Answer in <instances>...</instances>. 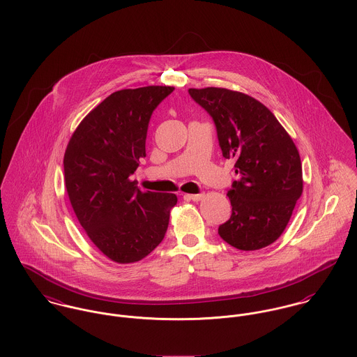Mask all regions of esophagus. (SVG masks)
I'll return each instance as SVG.
<instances>
[{
  "instance_id": "esophagus-1",
  "label": "esophagus",
  "mask_w": 357,
  "mask_h": 357,
  "mask_svg": "<svg viewBox=\"0 0 357 357\" xmlns=\"http://www.w3.org/2000/svg\"><path fill=\"white\" fill-rule=\"evenodd\" d=\"M185 199H192V201H199L204 198V195H185Z\"/></svg>"
}]
</instances>
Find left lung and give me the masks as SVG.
<instances>
[{
	"mask_svg": "<svg viewBox=\"0 0 357 357\" xmlns=\"http://www.w3.org/2000/svg\"><path fill=\"white\" fill-rule=\"evenodd\" d=\"M215 121L223 158L236 160L230 219L219 236L239 250L275 242L303 195L300 153L274 114L256 98L223 87L189 89Z\"/></svg>",
	"mask_w": 357,
	"mask_h": 357,
	"instance_id": "obj_1",
	"label": "left lung"
}]
</instances>
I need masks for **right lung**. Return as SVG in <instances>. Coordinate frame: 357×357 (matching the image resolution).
I'll use <instances>...</instances> for the list:
<instances>
[{
    "label": "right lung",
    "mask_w": 357,
    "mask_h": 357,
    "mask_svg": "<svg viewBox=\"0 0 357 357\" xmlns=\"http://www.w3.org/2000/svg\"><path fill=\"white\" fill-rule=\"evenodd\" d=\"M171 86L123 89L82 120L64 153V182L90 241L112 261L135 263L165 236L172 193L141 192L130 179L146 156L148 124Z\"/></svg>",
    "instance_id": "1"
}]
</instances>
